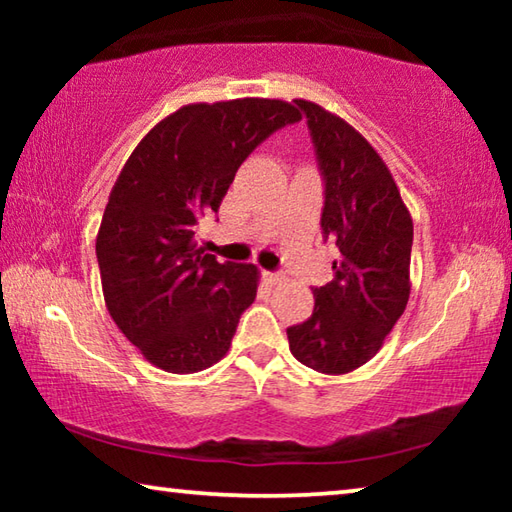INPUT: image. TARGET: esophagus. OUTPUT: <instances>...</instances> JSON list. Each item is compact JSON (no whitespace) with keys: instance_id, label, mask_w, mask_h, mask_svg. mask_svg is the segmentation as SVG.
I'll use <instances>...</instances> for the list:
<instances>
[{"instance_id":"esophagus-1","label":"esophagus","mask_w":512,"mask_h":512,"mask_svg":"<svg viewBox=\"0 0 512 512\" xmlns=\"http://www.w3.org/2000/svg\"><path fill=\"white\" fill-rule=\"evenodd\" d=\"M264 282L268 284V287H275V284H282L284 282V275L282 273H273V271H264L262 273Z\"/></svg>"}]
</instances>
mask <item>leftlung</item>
<instances>
[{
	"instance_id": "8db88e82",
	"label": "left lung",
	"mask_w": 512,
	"mask_h": 512,
	"mask_svg": "<svg viewBox=\"0 0 512 512\" xmlns=\"http://www.w3.org/2000/svg\"><path fill=\"white\" fill-rule=\"evenodd\" d=\"M307 119L323 176V239L339 248L334 277L314 287V311L287 329L291 354L325 375L375 357L409 302L413 221L391 171L341 117L293 101Z\"/></svg>"
}]
</instances>
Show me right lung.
Here are the masks:
<instances>
[{"instance_id":"right-lung-1","label":"right lung","mask_w":512,"mask_h":512,"mask_svg":"<svg viewBox=\"0 0 512 512\" xmlns=\"http://www.w3.org/2000/svg\"><path fill=\"white\" fill-rule=\"evenodd\" d=\"M300 121L277 99L192 103L137 144L112 187L97 237L112 320L153 366L210 368L257 296V266L216 262L194 241L235 173L266 137Z\"/></svg>"}]
</instances>
